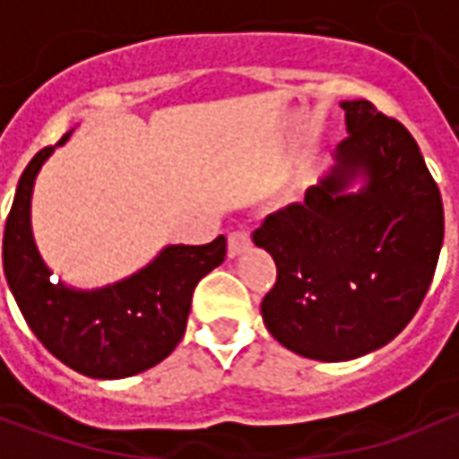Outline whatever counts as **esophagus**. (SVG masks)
Wrapping results in <instances>:
<instances>
[{
	"mask_svg": "<svg viewBox=\"0 0 459 459\" xmlns=\"http://www.w3.org/2000/svg\"><path fill=\"white\" fill-rule=\"evenodd\" d=\"M250 248V233L248 230H230L229 233V255H238L243 250Z\"/></svg>",
	"mask_w": 459,
	"mask_h": 459,
	"instance_id": "esophagus-1",
	"label": "esophagus"
}]
</instances>
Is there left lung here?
I'll use <instances>...</instances> for the list:
<instances>
[{"label": "left lung", "mask_w": 459, "mask_h": 459, "mask_svg": "<svg viewBox=\"0 0 459 459\" xmlns=\"http://www.w3.org/2000/svg\"><path fill=\"white\" fill-rule=\"evenodd\" d=\"M337 167L302 204L270 213L253 243L278 278L260 302L263 322L290 351L346 361L398 337L433 282L443 196L413 134L368 100H346ZM366 173L359 195L345 184Z\"/></svg>", "instance_id": "obj_1"}]
</instances>
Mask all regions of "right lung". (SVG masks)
<instances>
[{
    "label": "right lung",
    "mask_w": 459,
    "mask_h": 459,
    "mask_svg": "<svg viewBox=\"0 0 459 459\" xmlns=\"http://www.w3.org/2000/svg\"><path fill=\"white\" fill-rule=\"evenodd\" d=\"M68 137L71 132L36 152L19 179L2 240L4 275L29 329L58 361L91 378H125L157 366L177 349L194 290L223 263L226 238L169 246L137 275L95 292H75L51 280L34 246L29 206L41 164Z\"/></svg>",
    "instance_id": "1"
}]
</instances>
